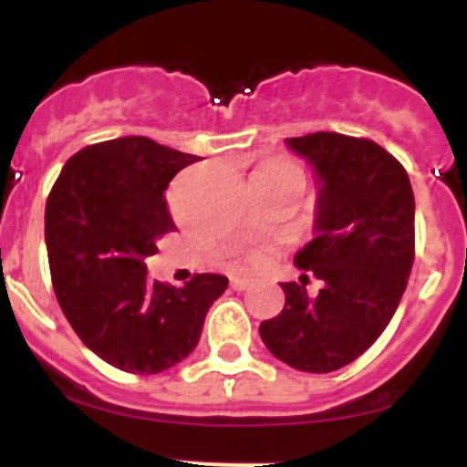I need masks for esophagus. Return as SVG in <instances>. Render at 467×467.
Instances as JSON below:
<instances>
[{
    "label": "esophagus",
    "mask_w": 467,
    "mask_h": 467,
    "mask_svg": "<svg viewBox=\"0 0 467 467\" xmlns=\"http://www.w3.org/2000/svg\"><path fill=\"white\" fill-rule=\"evenodd\" d=\"M231 287H234V290H238V292H243V290H247V287H253V280L250 278H231Z\"/></svg>",
    "instance_id": "34e87169"
}]
</instances>
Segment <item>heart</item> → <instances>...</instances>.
Wrapping results in <instances>:
<instances>
[{
  "instance_id": "b5f03b06",
  "label": "heart",
  "mask_w": 467,
  "mask_h": 467,
  "mask_svg": "<svg viewBox=\"0 0 467 467\" xmlns=\"http://www.w3.org/2000/svg\"><path fill=\"white\" fill-rule=\"evenodd\" d=\"M271 168H274V171H295V168L287 166V163H278V166H271ZM257 259H262V254H259Z\"/></svg>"
}]
</instances>
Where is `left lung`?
<instances>
[{"label": "left lung", "instance_id": "left-lung-1", "mask_svg": "<svg viewBox=\"0 0 467 467\" xmlns=\"http://www.w3.org/2000/svg\"><path fill=\"white\" fill-rule=\"evenodd\" d=\"M317 184L313 241L295 254L308 275L283 283L285 306L259 325L266 348L299 372L327 374L360 358L390 323L414 264L410 175L372 140L341 133L287 138Z\"/></svg>", "mask_w": 467, "mask_h": 467}]
</instances>
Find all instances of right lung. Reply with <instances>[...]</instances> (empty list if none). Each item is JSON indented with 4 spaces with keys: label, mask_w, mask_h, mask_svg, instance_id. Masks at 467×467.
<instances>
[{
    "label": "right lung",
    "mask_w": 467,
    "mask_h": 467,
    "mask_svg": "<svg viewBox=\"0 0 467 467\" xmlns=\"http://www.w3.org/2000/svg\"><path fill=\"white\" fill-rule=\"evenodd\" d=\"M196 161L140 135L107 140L77 151L48 193L44 231L57 304L95 356L123 372L159 374L182 362L229 285L217 274L182 287L147 275V257L175 229L168 184Z\"/></svg>",
    "instance_id": "obj_1"
}]
</instances>
